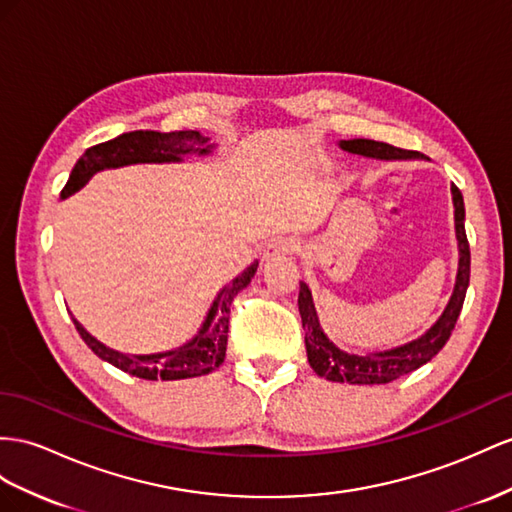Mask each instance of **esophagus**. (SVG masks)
I'll use <instances>...</instances> for the list:
<instances>
[{
    "mask_svg": "<svg viewBox=\"0 0 512 512\" xmlns=\"http://www.w3.org/2000/svg\"><path fill=\"white\" fill-rule=\"evenodd\" d=\"M296 251V242L292 238H285V235H279V238H274L268 242L266 251H264V259L270 261V259H285L294 255Z\"/></svg>",
    "mask_w": 512,
    "mask_h": 512,
    "instance_id": "1",
    "label": "esophagus"
}]
</instances>
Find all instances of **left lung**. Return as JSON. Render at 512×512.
<instances>
[{
    "label": "left lung",
    "mask_w": 512,
    "mask_h": 512,
    "mask_svg": "<svg viewBox=\"0 0 512 512\" xmlns=\"http://www.w3.org/2000/svg\"><path fill=\"white\" fill-rule=\"evenodd\" d=\"M339 147L348 153H357L365 157H376V160H422V153L417 151H406L391 147L387 142H376V140H342ZM452 201H454V225H456V240H458V274H456V285L448 307L441 313V318L430 326V329L422 335L413 339V342L391 348L385 352H372V355H352V352L339 350L329 337L324 335L316 305H313V298L307 283L300 281V292H298V311L300 318H303V329H305V346H307V359L309 365L318 376H324L326 381L333 383H350V385H385L396 381L400 376H406L422 368L432 357L448 342L454 324L458 320V313L463 309V300L467 294L469 285V266H471V255H469V242L465 233V203L463 194L456 186H452Z\"/></svg>",
    "instance_id": "1"
}]
</instances>
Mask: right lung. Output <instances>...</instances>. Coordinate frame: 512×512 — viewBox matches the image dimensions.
Instances as JSON below:
<instances>
[{
  "mask_svg": "<svg viewBox=\"0 0 512 512\" xmlns=\"http://www.w3.org/2000/svg\"><path fill=\"white\" fill-rule=\"evenodd\" d=\"M209 138L201 136L199 131H129L119 138L95 144L86 149V153L77 160L71 170L67 186L62 188L60 196L67 199L73 192L84 188L88 179L103 168H119L127 164H164V162H181L183 155L212 153L214 144H207ZM257 264L248 266L240 277H235L229 285L222 287L218 296L209 307L205 322L186 346L157 355H123L108 346H103L99 339L90 335L84 326L73 318L77 333L82 335L86 346L103 361L112 363L131 376L144 378V381H181V378H194L214 372L225 361L227 337H229V313L233 298L240 290L251 283L255 277Z\"/></svg>",
  "mask_w": 512,
  "mask_h": 512,
  "instance_id": "right-lung-1",
  "label": "right lung"
}]
</instances>
